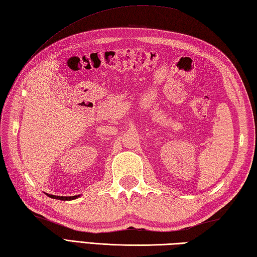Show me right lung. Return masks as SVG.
I'll list each match as a JSON object with an SVG mask.
<instances>
[{
  "instance_id": "obj_1",
  "label": "right lung",
  "mask_w": 257,
  "mask_h": 257,
  "mask_svg": "<svg viewBox=\"0 0 257 257\" xmlns=\"http://www.w3.org/2000/svg\"><path fill=\"white\" fill-rule=\"evenodd\" d=\"M48 196H50V198H53V199L63 200V201H66V200H73V199H76V198H77V195H75V196H57V195L48 194ZM78 196H79V195H78Z\"/></svg>"
}]
</instances>
